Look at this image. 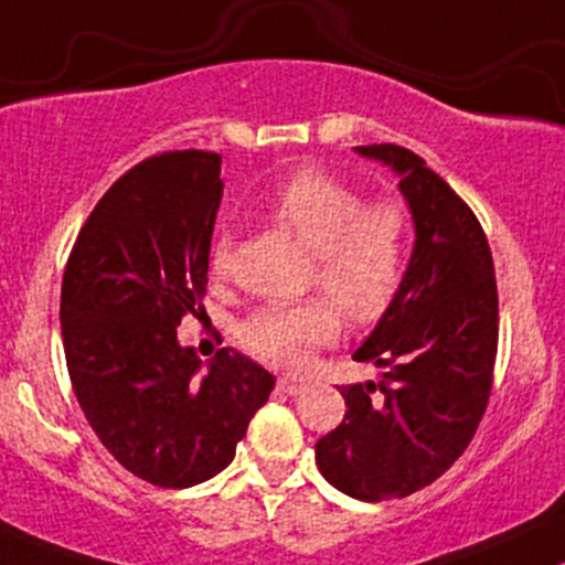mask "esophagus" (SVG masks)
I'll return each mask as SVG.
<instances>
[{"label": "esophagus", "instance_id": "34e87169", "mask_svg": "<svg viewBox=\"0 0 565 565\" xmlns=\"http://www.w3.org/2000/svg\"><path fill=\"white\" fill-rule=\"evenodd\" d=\"M276 386H278V392H284V394H289V396H295V394L302 392V381H297V377H289V375L278 377Z\"/></svg>", "mask_w": 565, "mask_h": 565}]
</instances>
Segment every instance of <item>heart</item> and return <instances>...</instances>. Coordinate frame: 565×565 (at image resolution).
<instances>
[{"instance_id":"1","label":"heart","mask_w":565,"mask_h":565,"mask_svg":"<svg viewBox=\"0 0 565 565\" xmlns=\"http://www.w3.org/2000/svg\"><path fill=\"white\" fill-rule=\"evenodd\" d=\"M265 214L311 252V284L327 295L259 308L241 324V343L259 362L297 370L338 340L343 311L359 327L388 313L405 281L411 216L396 198L364 201L356 184L316 166L281 179ZM209 265L214 278L231 276V231L214 235Z\"/></svg>"}]
</instances>
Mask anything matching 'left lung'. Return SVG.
Returning <instances> with one entry per match:
<instances>
[{
    "instance_id": "obj_1",
    "label": "left lung",
    "mask_w": 565,
    "mask_h": 565,
    "mask_svg": "<svg viewBox=\"0 0 565 565\" xmlns=\"http://www.w3.org/2000/svg\"><path fill=\"white\" fill-rule=\"evenodd\" d=\"M399 173L415 249L394 306L353 353L383 381L338 386L345 415L316 443L319 472L359 501L431 486L472 443L493 386L499 292L486 231L426 160L399 145L356 147Z\"/></svg>"
}]
</instances>
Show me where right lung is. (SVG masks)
Listing matches in <instances>:
<instances>
[{
    "label": "right lung",
    "mask_w": 565,
    "mask_h": 565,
    "mask_svg": "<svg viewBox=\"0 0 565 565\" xmlns=\"http://www.w3.org/2000/svg\"><path fill=\"white\" fill-rule=\"evenodd\" d=\"M220 169L203 150L136 163L79 227L61 284L74 396L117 463L160 488L222 472L276 383L233 349L198 377L177 343L184 316L203 311Z\"/></svg>",
    "instance_id": "1"
}]
</instances>
